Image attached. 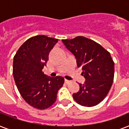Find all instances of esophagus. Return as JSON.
Segmentation results:
<instances>
[{"mask_svg":"<svg viewBox=\"0 0 129 129\" xmlns=\"http://www.w3.org/2000/svg\"><path fill=\"white\" fill-rule=\"evenodd\" d=\"M65 82L66 83V84H69V83L71 82V81L68 80H66V79H65Z\"/></svg>","mask_w":129,"mask_h":129,"instance_id":"obj_1","label":"esophagus"}]
</instances>
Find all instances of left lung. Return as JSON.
<instances>
[{"mask_svg":"<svg viewBox=\"0 0 129 129\" xmlns=\"http://www.w3.org/2000/svg\"><path fill=\"white\" fill-rule=\"evenodd\" d=\"M62 42L75 55L86 78L84 84H79L80 91L73 94V98L82 106H96L107 96L113 82L114 63L110 53L100 44L83 36L62 39Z\"/></svg>","mask_w":129,"mask_h":129,"instance_id":"obj_1","label":"left lung"}]
</instances>
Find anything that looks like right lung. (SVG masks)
Wrapping results in <instances>:
<instances>
[{"label": "right lung", "mask_w": 129, "mask_h": 129, "mask_svg": "<svg viewBox=\"0 0 129 129\" xmlns=\"http://www.w3.org/2000/svg\"><path fill=\"white\" fill-rule=\"evenodd\" d=\"M57 41L45 35H36L25 41L14 56L13 74L17 88L25 102L39 110L54 104L64 84L63 77L47 76L42 72Z\"/></svg>", "instance_id": "1"}]
</instances>
